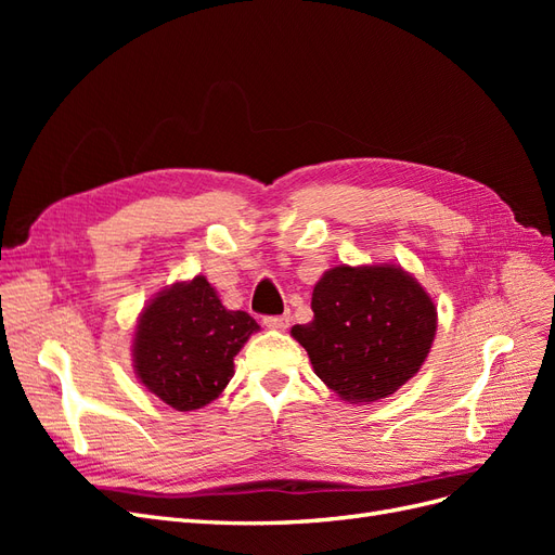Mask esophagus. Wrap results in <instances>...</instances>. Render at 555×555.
Listing matches in <instances>:
<instances>
[{
    "instance_id": "esophagus-1",
    "label": "esophagus",
    "mask_w": 555,
    "mask_h": 555,
    "mask_svg": "<svg viewBox=\"0 0 555 555\" xmlns=\"http://www.w3.org/2000/svg\"><path fill=\"white\" fill-rule=\"evenodd\" d=\"M263 324L268 328H278L284 331L289 326V314H271V317H263Z\"/></svg>"
}]
</instances>
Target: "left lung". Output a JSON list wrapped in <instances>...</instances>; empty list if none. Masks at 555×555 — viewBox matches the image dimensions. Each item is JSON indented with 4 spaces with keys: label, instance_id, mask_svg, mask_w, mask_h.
Returning <instances> with one entry per match:
<instances>
[{
    "label": "left lung",
    "instance_id": "8db88e82",
    "mask_svg": "<svg viewBox=\"0 0 555 555\" xmlns=\"http://www.w3.org/2000/svg\"><path fill=\"white\" fill-rule=\"evenodd\" d=\"M310 324H296L317 377L345 400L391 396L426 361L438 310L400 266H335L314 284Z\"/></svg>",
    "mask_w": 555,
    "mask_h": 555
}]
</instances>
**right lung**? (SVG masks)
Wrapping results in <instances>:
<instances>
[{
  "instance_id": "obj_1",
  "label": "right lung",
  "mask_w": 555,
  "mask_h": 555,
  "mask_svg": "<svg viewBox=\"0 0 555 555\" xmlns=\"http://www.w3.org/2000/svg\"><path fill=\"white\" fill-rule=\"evenodd\" d=\"M259 324L227 310L210 282L196 275L153 298L137 326L133 365L147 391L173 410L208 405L233 377V357Z\"/></svg>"
}]
</instances>
